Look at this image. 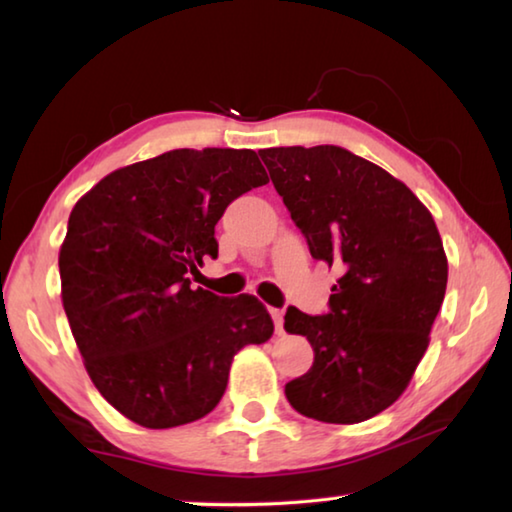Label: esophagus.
<instances>
[{
  "label": "esophagus",
  "instance_id": "esophagus-1",
  "mask_svg": "<svg viewBox=\"0 0 512 512\" xmlns=\"http://www.w3.org/2000/svg\"><path fill=\"white\" fill-rule=\"evenodd\" d=\"M271 318L275 323V334H284V311L282 309H271Z\"/></svg>",
  "mask_w": 512,
  "mask_h": 512
}]
</instances>
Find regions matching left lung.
Wrapping results in <instances>:
<instances>
[{
	"label": "left lung",
	"instance_id": "1",
	"mask_svg": "<svg viewBox=\"0 0 512 512\" xmlns=\"http://www.w3.org/2000/svg\"><path fill=\"white\" fill-rule=\"evenodd\" d=\"M309 244L343 275L329 314L289 307L284 329L314 366L284 388L311 420L357 424L400 400L429 348L447 289V255L431 212L402 180L341 146L259 151Z\"/></svg>",
	"mask_w": 512,
	"mask_h": 512
}]
</instances>
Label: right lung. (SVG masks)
I'll return each mask as SVG.
<instances>
[{"mask_svg": "<svg viewBox=\"0 0 512 512\" xmlns=\"http://www.w3.org/2000/svg\"><path fill=\"white\" fill-rule=\"evenodd\" d=\"M266 183L250 149H176L108 173L69 214L58 253L69 327L92 384L140 427L205 418L235 354L273 336L255 296L221 298L187 277L219 253L225 207Z\"/></svg>", "mask_w": 512, "mask_h": 512, "instance_id": "right-lung-1", "label": "right lung"}]
</instances>
